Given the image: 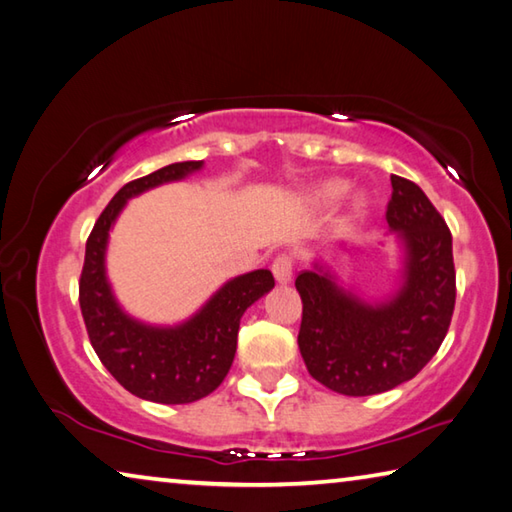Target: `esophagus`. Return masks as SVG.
<instances>
[{"instance_id":"obj_1","label":"esophagus","mask_w":512,"mask_h":512,"mask_svg":"<svg viewBox=\"0 0 512 512\" xmlns=\"http://www.w3.org/2000/svg\"><path fill=\"white\" fill-rule=\"evenodd\" d=\"M272 274L279 283H290L294 274V258L290 254H279L272 263Z\"/></svg>"}]
</instances>
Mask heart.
<instances>
[{
  "mask_svg": "<svg viewBox=\"0 0 512 512\" xmlns=\"http://www.w3.org/2000/svg\"><path fill=\"white\" fill-rule=\"evenodd\" d=\"M342 191H344V184H330V186L324 188V195L326 197H335V195H339Z\"/></svg>",
  "mask_w": 512,
  "mask_h": 512,
  "instance_id": "obj_1",
  "label": "heart"
}]
</instances>
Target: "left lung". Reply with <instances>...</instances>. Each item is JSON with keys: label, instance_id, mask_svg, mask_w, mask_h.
<instances>
[{"label": "left lung", "instance_id": "1", "mask_svg": "<svg viewBox=\"0 0 512 512\" xmlns=\"http://www.w3.org/2000/svg\"><path fill=\"white\" fill-rule=\"evenodd\" d=\"M387 222L407 247L396 299L366 306L321 267L299 272V351L308 373L342 396H373L425 369L450 328L456 301L452 233L420 186L391 175Z\"/></svg>", "mask_w": 512, "mask_h": 512}]
</instances>
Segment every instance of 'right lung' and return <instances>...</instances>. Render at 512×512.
Segmentation results:
<instances>
[{
  "instance_id": "obj_1",
  "label": "right lung",
  "mask_w": 512,
  "mask_h": 512,
  "mask_svg": "<svg viewBox=\"0 0 512 512\" xmlns=\"http://www.w3.org/2000/svg\"><path fill=\"white\" fill-rule=\"evenodd\" d=\"M200 166L202 161H182L125 184L89 233L78 281L80 312L98 360L132 396L161 405H188L220 387L236 355L242 312L274 288L270 270L242 274L177 328L143 326L116 306L103 267L107 231L116 215L128 197L182 179Z\"/></svg>"
}]
</instances>
